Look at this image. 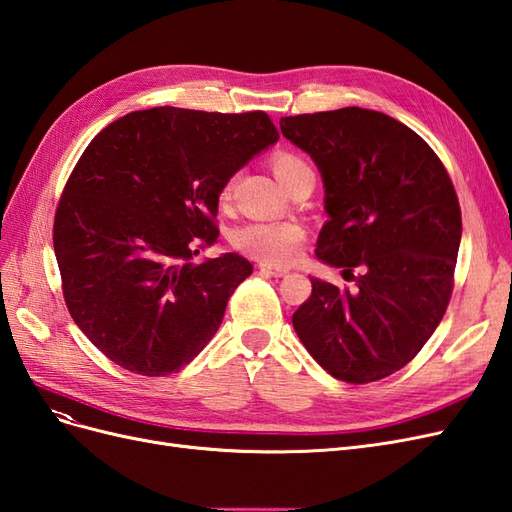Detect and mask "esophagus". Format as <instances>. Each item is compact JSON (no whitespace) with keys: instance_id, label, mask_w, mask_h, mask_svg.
Listing matches in <instances>:
<instances>
[{"instance_id":"1","label":"esophagus","mask_w":512,"mask_h":512,"mask_svg":"<svg viewBox=\"0 0 512 512\" xmlns=\"http://www.w3.org/2000/svg\"><path fill=\"white\" fill-rule=\"evenodd\" d=\"M260 273H267L271 277H282L288 273V269H282V267H273V265H267V262H260Z\"/></svg>"}]
</instances>
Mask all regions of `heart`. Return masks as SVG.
Masks as SVG:
<instances>
[{
  "label": "heart",
  "mask_w": 512,
  "mask_h": 512,
  "mask_svg": "<svg viewBox=\"0 0 512 512\" xmlns=\"http://www.w3.org/2000/svg\"><path fill=\"white\" fill-rule=\"evenodd\" d=\"M273 173L277 175L286 190L290 192L301 179L312 177L314 170L305 158L292 151H277L271 158ZM235 190V177H230L222 183L218 192L220 205L226 207ZM230 245L237 247L239 252L252 256L267 265H288L299 256L303 241H305V228L299 222H262L252 220L239 224L230 230Z\"/></svg>",
  "instance_id": "b5f03b06"
}]
</instances>
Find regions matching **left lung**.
Returning <instances> with one entry per match:
<instances>
[{
  "label": "left lung",
  "mask_w": 512,
  "mask_h": 512,
  "mask_svg": "<svg viewBox=\"0 0 512 512\" xmlns=\"http://www.w3.org/2000/svg\"><path fill=\"white\" fill-rule=\"evenodd\" d=\"M280 128L324 181L329 222L316 256L354 280L350 290L312 277L292 327L333 378L382 380L421 352L451 301L461 241L453 181L421 136L378 111L282 117Z\"/></svg>",
  "instance_id": "obj_1"
}]
</instances>
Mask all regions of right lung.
<instances>
[{
    "label": "right lung",
    "mask_w": 512,
    "mask_h": 512,
    "mask_svg": "<svg viewBox=\"0 0 512 512\" xmlns=\"http://www.w3.org/2000/svg\"><path fill=\"white\" fill-rule=\"evenodd\" d=\"M267 113L136 111L87 145L59 198L53 247L72 320L104 356L149 378L188 365L254 267L194 265L220 230L222 183L277 143Z\"/></svg>",
    "instance_id": "add662e5"
}]
</instances>
